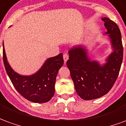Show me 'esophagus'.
Instances as JSON below:
<instances>
[{
    "mask_svg": "<svg viewBox=\"0 0 126 126\" xmlns=\"http://www.w3.org/2000/svg\"><path fill=\"white\" fill-rule=\"evenodd\" d=\"M68 59H69V56L67 53L63 54V59H64V62H65V63L67 62V61L68 60Z\"/></svg>",
    "mask_w": 126,
    "mask_h": 126,
    "instance_id": "esophagus-1",
    "label": "esophagus"
}]
</instances>
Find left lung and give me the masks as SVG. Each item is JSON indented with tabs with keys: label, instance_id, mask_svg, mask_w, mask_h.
<instances>
[{
	"label": "left lung",
	"instance_id": "obj_1",
	"mask_svg": "<svg viewBox=\"0 0 126 126\" xmlns=\"http://www.w3.org/2000/svg\"><path fill=\"white\" fill-rule=\"evenodd\" d=\"M102 20L113 48L104 65L91 61L86 50L81 46L69 50L67 65L77 94L84 100H93L108 93L116 81L122 65L124 51L119 27L109 18Z\"/></svg>",
	"mask_w": 126,
	"mask_h": 126
}]
</instances>
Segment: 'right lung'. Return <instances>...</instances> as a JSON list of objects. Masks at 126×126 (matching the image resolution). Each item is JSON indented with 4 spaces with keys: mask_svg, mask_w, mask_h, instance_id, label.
<instances>
[{
    "mask_svg": "<svg viewBox=\"0 0 126 126\" xmlns=\"http://www.w3.org/2000/svg\"><path fill=\"white\" fill-rule=\"evenodd\" d=\"M3 62L12 84L21 96L31 102L49 101L55 94V84L58 71L64 63L63 54L49 58L41 69L33 75L21 76L13 71L7 62L3 45Z\"/></svg>",
    "mask_w": 126,
    "mask_h": 126,
    "instance_id": "add662e5",
    "label": "right lung"
}]
</instances>
